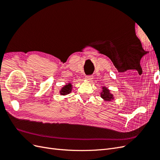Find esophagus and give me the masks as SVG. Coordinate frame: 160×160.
I'll return each instance as SVG.
<instances>
[{
    "label": "esophagus",
    "instance_id": "34e87169",
    "mask_svg": "<svg viewBox=\"0 0 160 160\" xmlns=\"http://www.w3.org/2000/svg\"><path fill=\"white\" fill-rule=\"evenodd\" d=\"M93 75H88L85 77V80H87L88 81H91L92 79H93Z\"/></svg>",
    "mask_w": 160,
    "mask_h": 160
}]
</instances>
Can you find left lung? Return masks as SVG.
Returning a JSON list of instances; mask_svg holds the SVG:
<instances>
[{
    "label": "left lung",
    "instance_id": "8db88e82",
    "mask_svg": "<svg viewBox=\"0 0 160 160\" xmlns=\"http://www.w3.org/2000/svg\"><path fill=\"white\" fill-rule=\"evenodd\" d=\"M101 98L103 99L106 101H110L113 99V95L110 93V91L108 89H107L105 87H103L102 92L101 93Z\"/></svg>",
    "mask_w": 160,
    "mask_h": 160
}]
</instances>
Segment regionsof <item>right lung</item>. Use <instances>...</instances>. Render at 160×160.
<instances>
[{"label": "right lung", "instance_id": "obj_1", "mask_svg": "<svg viewBox=\"0 0 160 160\" xmlns=\"http://www.w3.org/2000/svg\"><path fill=\"white\" fill-rule=\"evenodd\" d=\"M72 90V85L71 83H68L65 85L63 88L60 91V94L62 95H65L70 93Z\"/></svg>", "mask_w": 160, "mask_h": 160}]
</instances>
